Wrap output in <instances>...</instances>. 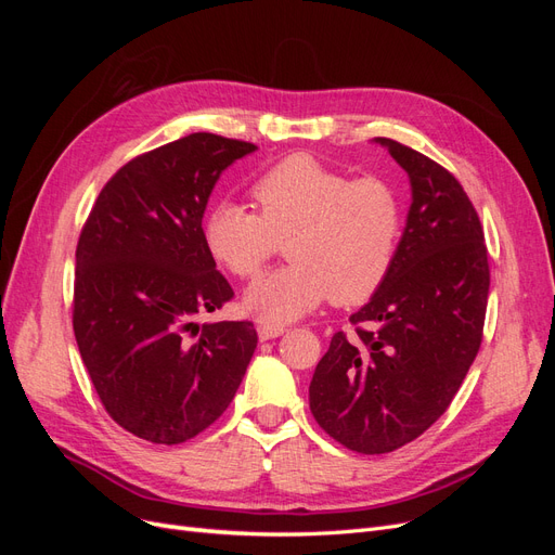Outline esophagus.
<instances>
[{
	"mask_svg": "<svg viewBox=\"0 0 555 555\" xmlns=\"http://www.w3.org/2000/svg\"><path fill=\"white\" fill-rule=\"evenodd\" d=\"M257 333H259V340H273V338H278V335L287 333V328L278 326V324H259Z\"/></svg>",
	"mask_w": 555,
	"mask_h": 555,
	"instance_id": "obj_1",
	"label": "esophagus"
}]
</instances>
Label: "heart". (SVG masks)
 <instances>
[{"label":"heart","instance_id":"heart-1","mask_svg":"<svg viewBox=\"0 0 555 555\" xmlns=\"http://www.w3.org/2000/svg\"><path fill=\"white\" fill-rule=\"evenodd\" d=\"M259 212L224 198L208 210V255L236 278H255L287 241L292 263L259 278L245 308L266 324H287L326 298L359 306L389 278L400 243L398 194L377 178L331 169L312 155H292L251 188Z\"/></svg>","mask_w":555,"mask_h":555}]
</instances>
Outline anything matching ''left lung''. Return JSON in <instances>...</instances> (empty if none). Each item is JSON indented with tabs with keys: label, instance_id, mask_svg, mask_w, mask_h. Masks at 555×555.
Segmentation results:
<instances>
[{
	"label": "left lung",
	"instance_id": "1",
	"mask_svg": "<svg viewBox=\"0 0 555 555\" xmlns=\"http://www.w3.org/2000/svg\"><path fill=\"white\" fill-rule=\"evenodd\" d=\"M410 176L412 204L389 278L317 363L310 410L335 442L389 453L451 405L473 365L489 304V251L473 201L438 162L375 139Z\"/></svg>",
	"mask_w": 555,
	"mask_h": 555
}]
</instances>
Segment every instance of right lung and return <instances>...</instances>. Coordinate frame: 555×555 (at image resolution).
Wrapping results in <instances>:
<instances>
[{"label": "right lung", "instance_id": "add662e5", "mask_svg": "<svg viewBox=\"0 0 555 555\" xmlns=\"http://www.w3.org/2000/svg\"><path fill=\"white\" fill-rule=\"evenodd\" d=\"M255 150L206 131L150 150L104 184L80 231L76 343L106 412L141 440L206 430L257 349L251 322H196L233 298L201 220L222 171Z\"/></svg>", "mask_w": 555, "mask_h": 555}]
</instances>
